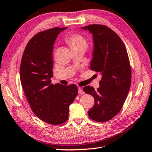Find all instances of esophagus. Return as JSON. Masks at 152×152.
I'll return each mask as SVG.
<instances>
[{
  "mask_svg": "<svg viewBox=\"0 0 152 152\" xmlns=\"http://www.w3.org/2000/svg\"><path fill=\"white\" fill-rule=\"evenodd\" d=\"M79 94L80 95H83V94H85V92H84V90L82 89V88H79Z\"/></svg>",
  "mask_w": 152,
  "mask_h": 152,
  "instance_id": "obj_1",
  "label": "esophagus"
}]
</instances>
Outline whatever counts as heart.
Masks as SVG:
<instances>
[{"instance_id": "1", "label": "heart", "mask_w": 152, "mask_h": 152, "mask_svg": "<svg viewBox=\"0 0 152 152\" xmlns=\"http://www.w3.org/2000/svg\"><path fill=\"white\" fill-rule=\"evenodd\" d=\"M66 42L69 45L72 49H81L86 50L87 48V41L83 36L79 34H72L66 38Z\"/></svg>"}]
</instances>
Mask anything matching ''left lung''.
<instances>
[{"label":"left lung","instance_id":"8db88e82","mask_svg":"<svg viewBox=\"0 0 152 152\" xmlns=\"http://www.w3.org/2000/svg\"><path fill=\"white\" fill-rule=\"evenodd\" d=\"M92 34L94 49L90 69L102 75L95 90L86 86L83 90L92 95L95 103L88 112L98 122L109 121L118 113L126 101L131 83V69L122 40L108 26L92 24L82 27Z\"/></svg>","mask_w":152,"mask_h":152}]
</instances>
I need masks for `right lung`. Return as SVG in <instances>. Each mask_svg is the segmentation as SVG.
<instances>
[{"label": "right lung", "instance_id": "add662e5", "mask_svg": "<svg viewBox=\"0 0 152 152\" xmlns=\"http://www.w3.org/2000/svg\"><path fill=\"white\" fill-rule=\"evenodd\" d=\"M67 27L37 33L25 49L20 66L23 91L35 115L48 124L60 125L68 119L69 106L78 94L75 85H53V50L57 36Z\"/></svg>", "mask_w": 152, "mask_h": 152}]
</instances>
